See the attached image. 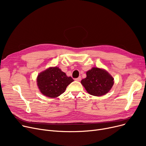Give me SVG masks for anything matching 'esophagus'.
I'll list each match as a JSON object with an SVG mask.
<instances>
[{
  "mask_svg": "<svg viewBox=\"0 0 146 146\" xmlns=\"http://www.w3.org/2000/svg\"><path fill=\"white\" fill-rule=\"evenodd\" d=\"M81 79H82V78H81V77L80 76V77H79V78H78L75 79V80H76V81H80V80H81Z\"/></svg>",
  "mask_w": 146,
  "mask_h": 146,
  "instance_id": "obj_1",
  "label": "esophagus"
}]
</instances>
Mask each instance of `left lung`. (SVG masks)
Here are the masks:
<instances>
[{"label": "left lung", "instance_id": "left-lung-1", "mask_svg": "<svg viewBox=\"0 0 146 146\" xmlns=\"http://www.w3.org/2000/svg\"><path fill=\"white\" fill-rule=\"evenodd\" d=\"M81 83L90 95L100 96L109 92L114 81L104 69L93 67L86 72V78L82 80Z\"/></svg>", "mask_w": 146, "mask_h": 146}]
</instances>
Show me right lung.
<instances>
[{"label": "right lung", "mask_w": 146, "mask_h": 146, "mask_svg": "<svg viewBox=\"0 0 146 146\" xmlns=\"http://www.w3.org/2000/svg\"><path fill=\"white\" fill-rule=\"evenodd\" d=\"M73 81L58 67L46 69L38 75L36 79L37 85L42 94L51 98L63 94L67 86Z\"/></svg>", "instance_id": "right-lung-1"}]
</instances>
